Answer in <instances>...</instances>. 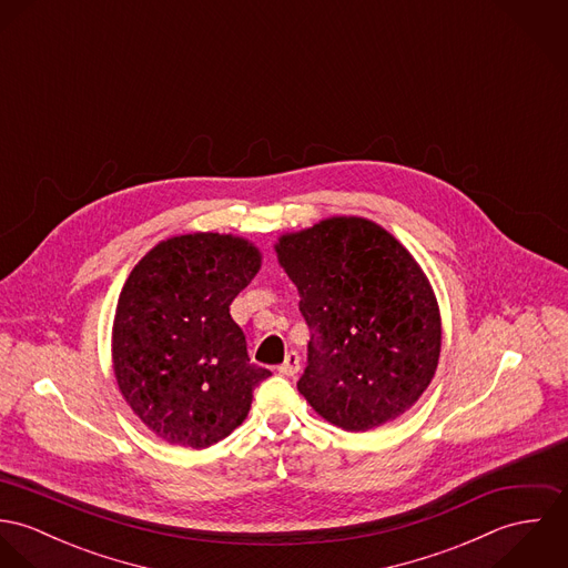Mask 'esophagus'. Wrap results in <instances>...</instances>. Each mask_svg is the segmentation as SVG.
Instances as JSON below:
<instances>
[{"instance_id": "1", "label": "esophagus", "mask_w": 568, "mask_h": 568, "mask_svg": "<svg viewBox=\"0 0 568 568\" xmlns=\"http://www.w3.org/2000/svg\"><path fill=\"white\" fill-rule=\"evenodd\" d=\"M300 367H302L300 354H297V352H288L286 358H284V363H282L277 369H280V374H284V376H295V374L300 372Z\"/></svg>"}]
</instances>
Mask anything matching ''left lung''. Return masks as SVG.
<instances>
[{"mask_svg":"<svg viewBox=\"0 0 568 568\" xmlns=\"http://www.w3.org/2000/svg\"><path fill=\"white\" fill-rule=\"evenodd\" d=\"M275 251L311 329L300 394L352 433L415 405L437 369L442 322L405 246L367 219L334 216L282 236Z\"/></svg>","mask_w":568,"mask_h":568,"instance_id":"obj_1","label":"left lung"}]
</instances>
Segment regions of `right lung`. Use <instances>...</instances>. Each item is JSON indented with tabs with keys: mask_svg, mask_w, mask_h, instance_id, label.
I'll return each instance as SVG.
<instances>
[{
	"mask_svg": "<svg viewBox=\"0 0 568 568\" xmlns=\"http://www.w3.org/2000/svg\"><path fill=\"white\" fill-rule=\"evenodd\" d=\"M232 234H185L131 271L113 320V372L124 400L168 444L207 448L239 428L271 376L248 363L230 306L260 271Z\"/></svg>",
	"mask_w": 568,
	"mask_h": 568,
	"instance_id": "add662e5",
	"label": "right lung"
}]
</instances>
